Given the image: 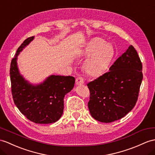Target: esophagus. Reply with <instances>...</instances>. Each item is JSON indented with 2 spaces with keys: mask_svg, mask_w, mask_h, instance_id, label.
Masks as SVG:
<instances>
[{
  "mask_svg": "<svg viewBox=\"0 0 155 155\" xmlns=\"http://www.w3.org/2000/svg\"><path fill=\"white\" fill-rule=\"evenodd\" d=\"M84 84V80L82 77L80 76V77H78L76 78V80H75V84L78 85H82Z\"/></svg>",
  "mask_w": 155,
  "mask_h": 155,
  "instance_id": "34e87169",
  "label": "esophagus"
}]
</instances>
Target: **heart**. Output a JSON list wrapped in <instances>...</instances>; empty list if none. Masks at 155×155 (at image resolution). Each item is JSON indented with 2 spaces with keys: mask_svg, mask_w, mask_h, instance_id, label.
I'll return each mask as SVG.
<instances>
[{
  "mask_svg": "<svg viewBox=\"0 0 155 155\" xmlns=\"http://www.w3.org/2000/svg\"><path fill=\"white\" fill-rule=\"evenodd\" d=\"M82 55L90 56L85 62V69L88 74L97 76L108 68L114 57V49L104 39L97 37L89 43Z\"/></svg>",
  "mask_w": 155,
  "mask_h": 155,
  "instance_id": "1",
  "label": "heart"
}]
</instances>
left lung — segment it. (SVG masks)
Here are the masks:
<instances>
[{
	"label": "left lung",
	"instance_id": "1",
	"mask_svg": "<svg viewBox=\"0 0 155 155\" xmlns=\"http://www.w3.org/2000/svg\"><path fill=\"white\" fill-rule=\"evenodd\" d=\"M142 63L130 45L110 70L88 83V107L97 121L110 123L121 119L136 104L143 80Z\"/></svg>",
	"mask_w": 155,
	"mask_h": 155
}]
</instances>
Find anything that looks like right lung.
I'll use <instances>...</instances> for the list:
<instances>
[{"label":"right lung","mask_w":155,"mask_h":155,"mask_svg":"<svg viewBox=\"0 0 155 155\" xmlns=\"http://www.w3.org/2000/svg\"><path fill=\"white\" fill-rule=\"evenodd\" d=\"M34 37H28L24 41L11 61V91L14 104L30 121L35 124H51L58 121L62 116L64 98L73 89L75 78L72 76L51 75L43 84L37 86L29 84L24 80L19 74L17 55Z\"/></svg>","instance_id":"right-lung-1"}]
</instances>
